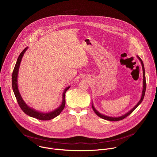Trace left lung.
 Masks as SVG:
<instances>
[{
  "instance_id": "left-lung-1",
  "label": "left lung",
  "mask_w": 157,
  "mask_h": 157,
  "mask_svg": "<svg viewBox=\"0 0 157 157\" xmlns=\"http://www.w3.org/2000/svg\"><path fill=\"white\" fill-rule=\"evenodd\" d=\"M137 58H139V59L140 60L141 64H142V70H143V89H142V96H141V99L139 101V102L134 106L130 110H129L128 113H127L126 114H125L124 115H122L121 116H119V117H109V116H105V115H103L102 114H101L100 113H99V112L95 109V107H94L93 104V102H92V107H93V110L94 111V113L97 114V116H98L99 117L103 119H105V120H107V121H121V120H122L124 119V118H125L126 117H127L128 116H129L132 112L135 110L139 105L142 102L144 98V96H145V90H146V81H145V68H144V63H143V61L141 59V58L137 56Z\"/></svg>"
}]
</instances>
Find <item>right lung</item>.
I'll return each mask as SVG.
<instances>
[{
	"mask_svg": "<svg viewBox=\"0 0 157 157\" xmlns=\"http://www.w3.org/2000/svg\"><path fill=\"white\" fill-rule=\"evenodd\" d=\"M27 49H28V47L25 48L20 54V55L18 56V58L17 60L15 66L14 67V69H13V71L12 73V86L13 91L14 94L15 96L16 99L17 101V102H18L20 107L27 115H28L32 117H34L37 119L41 120V121L51 120V119L57 117L58 115H59V114L61 113V111L64 109V106H65V103H66L65 102V93L67 91V90H68V89L70 87V86L67 87L66 88L64 89V90L63 93V96H62L61 104L60 105V106L59 107H58L55 110H54L52 112H50V113H41V112L37 111V110L33 109V108L29 107L24 102L23 99H22V98L20 94V92L18 91V84H17L18 73L20 64L22 57H23L24 53H25V52L27 51Z\"/></svg>",
	"mask_w": 157,
	"mask_h": 157,
	"instance_id": "1",
	"label": "right lung"
}]
</instances>
